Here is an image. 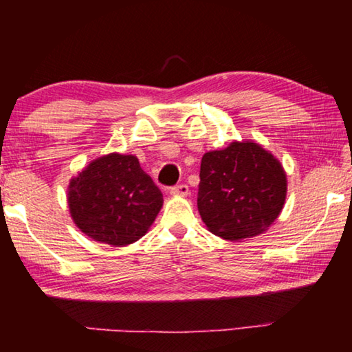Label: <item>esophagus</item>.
<instances>
[{"instance_id":"esophagus-1","label":"esophagus","mask_w":352,"mask_h":352,"mask_svg":"<svg viewBox=\"0 0 352 352\" xmlns=\"http://www.w3.org/2000/svg\"><path fill=\"white\" fill-rule=\"evenodd\" d=\"M170 194H174V195H188L189 194L188 184L182 183V184H177V186H172L170 188Z\"/></svg>"}]
</instances>
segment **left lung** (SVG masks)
<instances>
[{"label": "left lung", "mask_w": 352, "mask_h": 352, "mask_svg": "<svg viewBox=\"0 0 352 352\" xmlns=\"http://www.w3.org/2000/svg\"><path fill=\"white\" fill-rule=\"evenodd\" d=\"M287 180L281 163L256 142H231L206 152L197 206L208 230L226 241L265 231L281 212Z\"/></svg>", "instance_id": "obj_1"}]
</instances>
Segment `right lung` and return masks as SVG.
<instances>
[{
    "label": "right lung",
    "instance_id": "obj_1",
    "mask_svg": "<svg viewBox=\"0 0 352 352\" xmlns=\"http://www.w3.org/2000/svg\"><path fill=\"white\" fill-rule=\"evenodd\" d=\"M68 205L74 223L91 239L113 247L147 233L163 206V194L133 155L110 153L73 178Z\"/></svg>",
    "mask_w": 352,
    "mask_h": 352
}]
</instances>
